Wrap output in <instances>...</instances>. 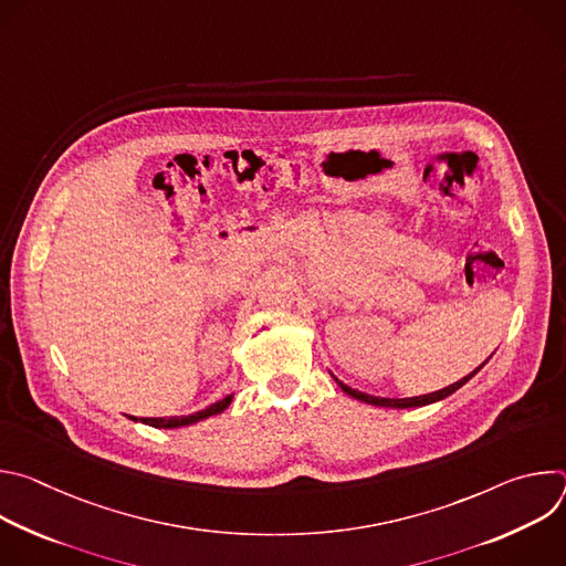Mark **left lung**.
<instances>
[{
	"mask_svg": "<svg viewBox=\"0 0 566 566\" xmlns=\"http://www.w3.org/2000/svg\"><path fill=\"white\" fill-rule=\"evenodd\" d=\"M486 365V363H483ZM483 365H479L472 374H468V376H463L461 380H457V382H452V385H448V387H443V389H439V391H432V394H423V396H412V398H382V396H369V394H365V391H358V389H352L349 385H345L343 380H338L336 376V382L340 385V389L345 391V394H349V396H354V398H358V400H363V402H369V406H378V408H398V410H402V408H421V406H430V402H437V400H441V398H446V396H450L452 391H457L461 385H465Z\"/></svg>",
	"mask_w": 566,
	"mask_h": 566,
	"instance_id": "1",
	"label": "left lung"
}]
</instances>
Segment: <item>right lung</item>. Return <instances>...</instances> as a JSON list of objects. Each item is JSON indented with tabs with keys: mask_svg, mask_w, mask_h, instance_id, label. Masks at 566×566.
Returning a JSON list of instances; mask_svg holds the SVG:
<instances>
[{
	"mask_svg": "<svg viewBox=\"0 0 566 566\" xmlns=\"http://www.w3.org/2000/svg\"><path fill=\"white\" fill-rule=\"evenodd\" d=\"M232 402V394L212 402L210 408L201 410V412H195V415H188V417H154V419H136V417H129L134 421H140L145 426H151V428H184V426H192V423H199L208 417H214L219 412H223L228 406Z\"/></svg>",
	"mask_w": 566,
	"mask_h": 566,
	"instance_id": "right-lung-1",
	"label": "right lung"
}]
</instances>
